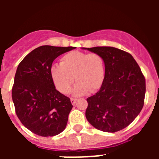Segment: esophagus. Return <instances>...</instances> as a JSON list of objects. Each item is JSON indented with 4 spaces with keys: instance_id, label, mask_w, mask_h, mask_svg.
<instances>
[{
    "instance_id": "34e87169",
    "label": "esophagus",
    "mask_w": 159,
    "mask_h": 159,
    "mask_svg": "<svg viewBox=\"0 0 159 159\" xmlns=\"http://www.w3.org/2000/svg\"><path fill=\"white\" fill-rule=\"evenodd\" d=\"M75 102H76V99H73V98H71V104L74 105L75 103Z\"/></svg>"
}]
</instances>
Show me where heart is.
<instances>
[{"label":"heart","instance_id":"obj_1","mask_svg":"<svg viewBox=\"0 0 159 159\" xmlns=\"http://www.w3.org/2000/svg\"><path fill=\"white\" fill-rule=\"evenodd\" d=\"M51 77L57 89L62 94L70 93L74 83V95H82L99 89L103 82L104 61L97 53L72 51L61 58L60 64H54L50 69Z\"/></svg>","mask_w":159,"mask_h":159}]
</instances>
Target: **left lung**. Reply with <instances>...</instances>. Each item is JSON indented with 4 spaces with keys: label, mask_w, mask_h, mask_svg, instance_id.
<instances>
[{
    "label": "left lung",
    "mask_w": 159,
    "mask_h": 159,
    "mask_svg": "<svg viewBox=\"0 0 159 159\" xmlns=\"http://www.w3.org/2000/svg\"><path fill=\"white\" fill-rule=\"evenodd\" d=\"M100 55L105 75L100 89L87 99L86 118L104 132L123 130L139 116L144 104L145 77L130 53L113 47L87 48Z\"/></svg>",
    "instance_id": "left-lung-1"
}]
</instances>
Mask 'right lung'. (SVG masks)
<instances>
[{"instance_id": "1", "label": "right lung", "mask_w": 159, "mask_h": 159, "mask_svg": "<svg viewBox=\"0 0 159 159\" xmlns=\"http://www.w3.org/2000/svg\"><path fill=\"white\" fill-rule=\"evenodd\" d=\"M75 47L43 45L32 50L19 64L12 98L20 121L32 133L55 136L65 129L72 104L56 89L51 77L56 58Z\"/></svg>"}]
</instances>
